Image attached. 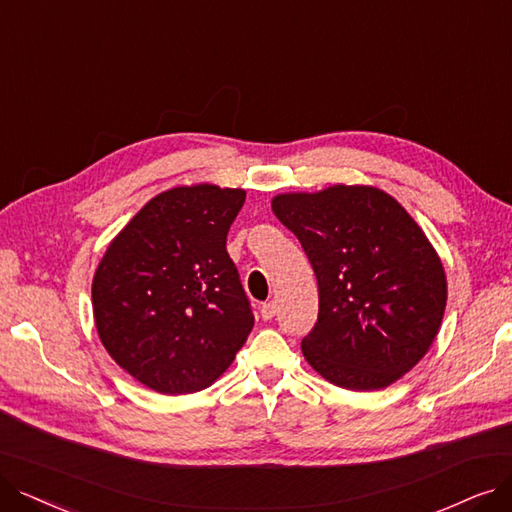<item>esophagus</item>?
Wrapping results in <instances>:
<instances>
[{
  "label": "esophagus",
  "mask_w": 512,
  "mask_h": 512,
  "mask_svg": "<svg viewBox=\"0 0 512 512\" xmlns=\"http://www.w3.org/2000/svg\"><path fill=\"white\" fill-rule=\"evenodd\" d=\"M275 313H277V304H275L273 300H269V302H264V304L260 306V315H262V319H264V321H269V319H273V317H275Z\"/></svg>",
  "instance_id": "esophagus-1"
}]
</instances>
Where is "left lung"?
I'll return each instance as SVG.
<instances>
[{
	"mask_svg": "<svg viewBox=\"0 0 512 512\" xmlns=\"http://www.w3.org/2000/svg\"><path fill=\"white\" fill-rule=\"evenodd\" d=\"M319 285L302 355L349 391H378L431 349L447 302L443 264L416 220L376 187L334 185L273 197Z\"/></svg>",
	"mask_w": 512,
	"mask_h": 512,
	"instance_id": "left-lung-1",
	"label": "left lung"
}]
</instances>
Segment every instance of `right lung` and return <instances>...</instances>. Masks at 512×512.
Here are the masks:
<instances>
[{"label":"right lung","mask_w":512,"mask_h":512,"mask_svg":"<svg viewBox=\"0 0 512 512\" xmlns=\"http://www.w3.org/2000/svg\"><path fill=\"white\" fill-rule=\"evenodd\" d=\"M243 189L176 187L153 197L109 243L92 281L100 342L163 395L210 386L248 340L254 315L227 233Z\"/></svg>","instance_id":"add662e5"}]
</instances>
